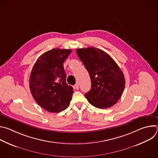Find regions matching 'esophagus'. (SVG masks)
Masks as SVG:
<instances>
[{"label": "esophagus", "instance_id": "obj_1", "mask_svg": "<svg viewBox=\"0 0 158 158\" xmlns=\"http://www.w3.org/2000/svg\"><path fill=\"white\" fill-rule=\"evenodd\" d=\"M74 89H76V90H78L79 89V84H78V83H77V84H76L74 85Z\"/></svg>", "mask_w": 158, "mask_h": 158}]
</instances>
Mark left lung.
<instances>
[{
	"label": "left lung",
	"mask_w": 158,
	"mask_h": 158,
	"mask_svg": "<svg viewBox=\"0 0 158 158\" xmlns=\"http://www.w3.org/2000/svg\"><path fill=\"white\" fill-rule=\"evenodd\" d=\"M76 52L91 78V90L85 94L89 102L99 109L114 105L125 87L119 67L109 54L96 48L77 49Z\"/></svg>",
	"instance_id": "obj_1"
}]
</instances>
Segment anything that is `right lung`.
Instances as JSON below:
<instances>
[{
    "label": "right lung",
    "instance_id": "right-lung-1",
    "mask_svg": "<svg viewBox=\"0 0 158 158\" xmlns=\"http://www.w3.org/2000/svg\"><path fill=\"white\" fill-rule=\"evenodd\" d=\"M71 52L52 49L42 54L32 67L31 92L37 103L47 111L59 112L70 104L73 88L66 83L63 63Z\"/></svg>",
    "mask_w": 158,
    "mask_h": 158
}]
</instances>
